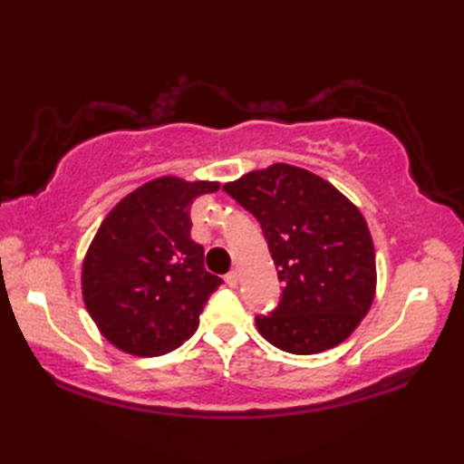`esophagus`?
Masks as SVG:
<instances>
[{
  "label": "esophagus",
  "instance_id": "1",
  "mask_svg": "<svg viewBox=\"0 0 464 464\" xmlns=\"http://www.w3.org/2000/svg\"><path fill=\"white\" fill-rule=\"evenodd\" d=\"M225 282H227V285H229L231 288H235V286H237V282H239V274L235 272V270H231V272L225 276Z\"/></svg>",
  "mask_w": 464,
  "mask_h": 464
}]
</instances>
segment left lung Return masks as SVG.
<instances>
[{
  "label": "left lung",
  "mask_w": 464,
  "mask_h": 464,
  "mask_svg": "<svg viewBox=\"0 0 464 464\" xmlns=\"http://www.w3.org/2000/svg\"><path fill=\"white\" fill-rule=\"evenodd\" d=\"M223 190L262 225L282 296L257 315L266 340L288 354L342 343L371 309L376 264L360 210L327 179L288 163L241 176Z\"/></svg>",
  "instance_id": "8db88e82"
}]
</instances>
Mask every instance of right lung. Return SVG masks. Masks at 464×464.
<instances>
[{
  "label": "right lung",
  "instance_id": "obj_1",
  "mask_svg": "<svg viewBox=\"0 0 464 464\" xmlns=\"http://www.w3.org/2000/svg\"><path fill=\"white\" fill-rule=\"evenodd\" d=\"M218 182L163 176L137 188L102 221L85 254L82 293L102 335L132 356H163L190 337L223 280L192 241L194 198Z\"/></svg>",
  "mask_w": 464,
  "mask_h": 464
}]
</instances>
